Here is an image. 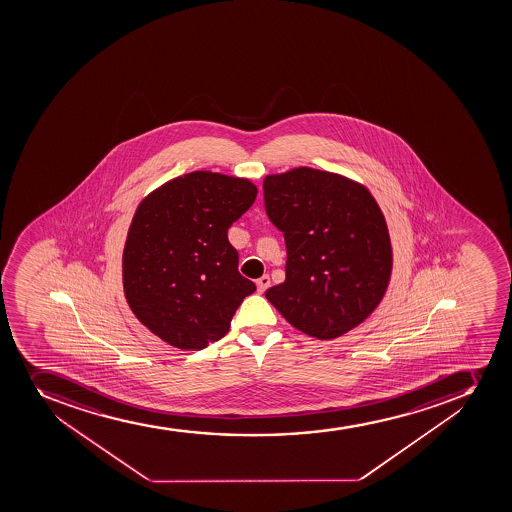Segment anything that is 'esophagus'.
<instances>
[{"label": "esophagus", "mask_w": 512, "mask_h": 512, "mask_svg": "<svg viewBox=\"0 0 512 512\" xmlns=\"http://www.w3.org/2000/svg\"><path fill=\"white\" fill-rule=\"evenodd\" d=\"M270 287V277L269 275H262L259 280H257V290H259L260 294H264L265 290Z\"/></svg>", "instance_id": "34e87169"}]
</instances>
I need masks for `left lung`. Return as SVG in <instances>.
<instances>
[{"instance_id": "8db88e82", "label": "left lung", "mask_w": 512, "mask_h": 512, "mask_svg": "<svg viewBox=\"0 0 512 512\" xmlns=\"http://www.w3.org/2000/svg\"><path fill=\"white\" fill-rule=\"evenodd\" d=\"M265 210L284 232L282 284L265 297L300 332L337 339L384 299L392 245L384 213L362 183L310 167L264 178Z\"/></svg>"}]
</instances>
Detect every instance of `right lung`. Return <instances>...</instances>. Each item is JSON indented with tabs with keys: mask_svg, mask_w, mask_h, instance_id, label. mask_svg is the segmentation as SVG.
Returning <instances> with one entry per match:
<instances>
[{
	"mask_svg": "<svg viewBox=\"0 0 512 512\" xmlns=\"http://www.w3.org/2000/svg\"><path fill=\"white\" fill-rule=\"evenodd\" d=\"M257 192L248 178L198 170L138 205L123 248V290L135 317L163 342L205 349L257 289L238 272L227 235Z\"/></svg>",
	"mask_w": 512,
	"mask_h": 512,
	"instance_id": "add662e5",
	"label": "right lung"
}]
</instances>
